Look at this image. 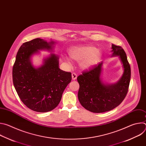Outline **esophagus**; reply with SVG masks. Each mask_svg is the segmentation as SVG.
Segmentation results:
<instances>
[{"instance_id":"esophagus-1","label":"esophagus","mask_w":146,"mask_h":146,"mask_svg":"<svg viewBox=\"0 0 146 146\" xmlns=\"http://www.w3.org/2000/svg\"><path fill=\"white\" fill-rule=\"evenodd\" d=\"M77 74H76V73H73L72 74V80H76V78H77Z\"/></svg>"}]
</instances>
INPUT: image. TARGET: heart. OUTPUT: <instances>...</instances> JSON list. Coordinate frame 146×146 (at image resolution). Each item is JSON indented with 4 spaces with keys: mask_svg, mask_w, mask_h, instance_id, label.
Masks as SVG:
<instances>
[{
    "mask_svg": "<svg viewBox=\"0 0 146 146\" xmlns=\"http://www.w3.org/2000/svg\"><path fill=\"white\" fill-rule=\"evenodd\" d=\"M68 53L72 59L79 62L80 68L83 70H88L96 66L103 55L102 50L90 45L73 46L69 49ZM64 58L68 64H70L69 57L64 56Z\"/></svg>",
    "mask_w": 146,
    "mask_h": 146,
    "instance_id": "heart-1",
    "label": "heart"
}]
</instances>
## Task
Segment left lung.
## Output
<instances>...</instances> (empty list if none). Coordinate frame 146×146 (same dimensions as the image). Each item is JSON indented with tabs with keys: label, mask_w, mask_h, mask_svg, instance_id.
<instances>
[{
	"label": "left lung",
	"mask_w": 146,
	"mask_h": 146,
	"mask_svg": "<svg viewBox=\"0 0 146 146\" xmlns=\"http://www.w3.org/2000/svg\"><path fill=\"white\" fill-rule=\"evenodd\" d=\"M111 56H118L123 69L118 81L113 84L104 82L101 77L103 62L77 77L80 88L78 98L81 105L93 113L109 111L117 107L125 98L131 80V67L123 48L111 46Z\"/></svg>",
	"instance_id": "1"
}]
</instances>
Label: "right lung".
Returning a JSON list of instances; mask_svg holds the SVG:
<instances>
[{"mask_svg": "<svg viewBox=\"0 0 146 146\" xmlns=\"http://www.w3.org/2000/svg\"><path fill=\"white\" fill-rule=\"evenodd\" d=\"M55 42L40 38L27 41L20 47L13 68V81L21 101L35 111L45 113L54 109L72 80L71 73L59 68V56L51 53L35 67L32 58L39 51L54 52Z\"/></svg>", "mask_w": 146, "mask_h": 146, "instance_id": "right-lung-1", "label": "right lung"}]
</instances>
